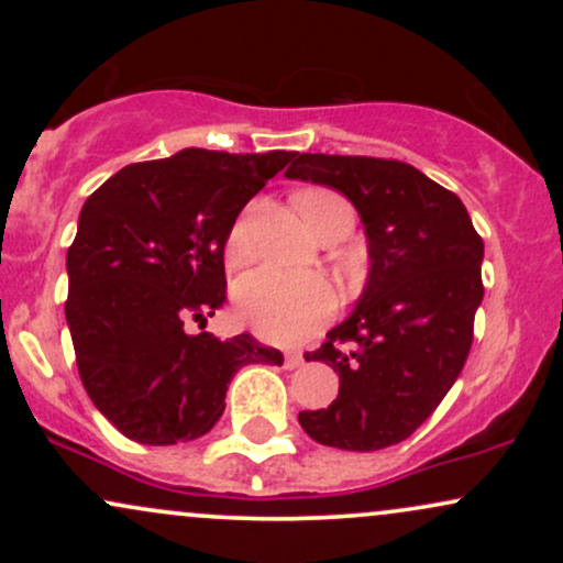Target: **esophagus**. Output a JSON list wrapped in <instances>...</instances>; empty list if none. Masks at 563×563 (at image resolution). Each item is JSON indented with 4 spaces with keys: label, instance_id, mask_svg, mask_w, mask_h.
<instances>
[{
    "label": "esophagus",
    "instance_id": "esophagus-1",
    "mask_svg": "<svg viewBox=\"0 0 563 563\" xmlns=\"http://www.w3.org/2000/svg\"><path fill=\"white\" fill-rule=\"evenodd\" d=\"M283 365H286L288 371H294V367L303 365V354L301 352H286V360H283Z\"/></svg>",
    "mask_w": 563,
    "mask_h": 563
}]
</instances>
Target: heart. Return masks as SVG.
<instances>
[{"instance_id":"heart-1","label":"heart","mask_w":563,"mask_h":563,"mask_svg":"<svg viewBox=\"0 0 563 563\" xmlns=\"http://www.w3.org/2000/svg\"><path fill=\"white\" fill-rule=\"evenodd\" d=\"M341 196L333 190H303L296 198V206L307 222H312L325 206L341 203ZM243 219L230 230L228 260L241 264L243 251ZM238 318L254 333L267 341L294 344V341L312 335L322 322L333 318L339 309V294L325 277L307 273H277V269H260L245 275L235 286Z\"/></svg>"}]
</instances>
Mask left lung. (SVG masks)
Returning a JSON list of instances; mask_svg holds the SVG:
<instances>
[{"instance_id":"left-lung-1","label":"left lung","mask_w":563,"mask_h":563,"mask_svg":"<svg viewBox=\"0 0 563 563\" xmlns=\"http://www.w3.org/2000/svg\"><path fill=\"white\" fill-rule=\"evenodd\" d=\"M286 177L344 192L371 256L354 312L303 354L339 373V397L299 423L328 448L384 450L437 410L466 365L484 243L463 200L402 161L294 153Z\"/></svg>"}]
</instances>
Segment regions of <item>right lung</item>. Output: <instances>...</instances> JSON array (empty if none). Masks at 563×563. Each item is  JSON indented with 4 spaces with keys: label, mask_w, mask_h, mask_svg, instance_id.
<instances>
[{
    "label": "right lung",
    "mask_w": 563,
    "mask_h": 563,
    "mask_svg": "<svg viewBox=\"0 0 563 563\" xmlns=\"http://www.w3.org/2000/svg\"><path fill=\"white\" fill-rule=\"evenodd\" d=\"M290 151L185 147L115 172L81 206L68 249L66 320L89 399L140 444L203 437L224 412L228 384L251 363L283 354L206 325L222 307L224 243L243 206Z\"/></svg>",
    "instance_id": "right-lung-1"
}]
</instances>
